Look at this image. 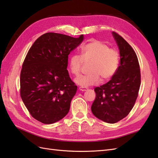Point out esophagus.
Masks as SVG:
<instances>
[{"instance_id":"obj_1","label":"esophagus","mask_w":158,"mask_h":158,"mask_svg":"<svg viewBox=\"0 0 158 158\" xmlns=\"http://www.w3.org/2000/svg\"><path fill=\"white\" fill-rule=\"evenodd\" d=\"M88 89V88H85V87H80L79 88V90L81 92H84V91H87Z\"/></svg>"}]
</instances>
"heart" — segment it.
I'll use <instances>...</instances> for the list:
<instances>
[{"instance_id": "obj_1", "label": "heart", "mask_w": 158, "mask_h": 158, "mask_svg": "<svg viewBox=\"0 0 158 158\" xmlns=\"http://www.w3.org/2000/svg\"><path fill=\"white\" fill-rule=\"evenodd\" d=\"M81 56L73 54L69 58V70L73 75L78 76L81 71L83 62L90 61L88 71L80 75L75 81L79 85L88 87L98 83L102 80H108L115 75L119 64V55L116 49L110 48L105 43L93 40L83 45Z\"/></svg>"}]
</instances>
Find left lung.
<instances>
[{"instance_id": "1", "label": "left lung", "mask_w": 158, "mask_h": 158, "mask_svg": "<svg viewBox=\"0 0 158 158\" xmlns=\"http://www.w3.org/2000/svg\"><path fill=\"white\" fill-rule=\"evenodd\" d=\"M119 49L120 64L111 79L94 89L96 98L91 109L99 119L115 123L132 109L139 95L140 70L135 52L122 36L113 32Z\"/></svg>"}]
</instances>
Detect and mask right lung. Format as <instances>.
<instances>
[{
    "label": "right lung",
    "mask_w": 158,
    "mask_h": 158,
    "mask_svg": "<svg viewBox=\"0 0 158 158\" xmlns=\"http://www.w3.org/2000/svg\"><path fill=\"white\" fill-rule=\"evenodd\" d=\"M83 35L74 38L48 32L36 40L26 55L20 73V96L31 116L45 124L64 117L77 86L67 66L70 52Z\"/></svg>",
    "instance_id": "add662e5"
}]
</instances>
